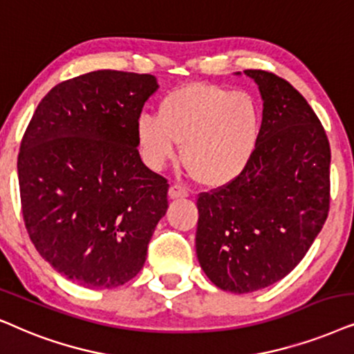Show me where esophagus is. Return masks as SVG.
Instances as JSON below:
<instances>
[{"mask_svg":"<svg viewBox=\"0 0 354 354\" xmlns=\"http://www.w3.org/2000/svg\"><path fill=\"white\" fill-rule=\"evenodd\" d=\"M169 196H171V198H183V196H188V190L185 187L174 183V185L169 188Z\"/></svg>","mask_w":354,"mask_h":354,"instance_id":"obj_1","label":"esophagus"}]
</instances>
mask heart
Masks as SVG:
<instances>
[{"label":"heart","mask_w":354,"mask_h":354,"mask_svg":"<svg viewBox=\"0 0 354 354\" xmlns=\"http://www.w3.org/2000/svg\"><path fill=\"white\" fill-rule=\"evenodd\" d=\"M257 100L227 87L194 82L160 99L158 115L136 120V141L145 162L166 166L182 145V162L196 182L221 187L244 172L260 138Z\"/></svg>","instance_id":"b5f03b06"}]
</instances>
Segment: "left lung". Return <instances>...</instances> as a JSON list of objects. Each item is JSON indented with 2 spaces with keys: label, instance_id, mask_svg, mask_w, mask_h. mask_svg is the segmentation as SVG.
I'll return each mask as SVG.
<instances>
[{
  "label": "left lung",
  "instance_id": "1",
  "mask_svg": "<svg viewBox=\"0 0 354 354\" xmlns=\"http://www.w3.org/2000/svg\"><path fill=\"white\" fill-rule=\"evenodd\" d=\"M263 99L259 145L244 172L198 195L196 257L224 291L279 281L304 259L330 209V143L299 91L245 70Z\"/></svg>",
  "mask_w": 354,
  "mask_h": 354
}]
</instances>
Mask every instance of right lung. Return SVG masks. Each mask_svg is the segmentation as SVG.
Segmentation results:
<instances>
[{
    "label": "right lung",
    "mask_w": 354,
    "mask_h": 354,
    "mask_svg": "<svg viewBox=\"0 0 354 354\" xmlns=\"http://www.w3.org/2000/svg\"><path fill=\"white\" fill-rule=\"evenodd\" d=\"M153 75L100 70L63 81L37 105L17 156L32 244L84 288L125 284L143 268L169 206L167 178L143 164L136 120Z\"/></svg>",
    "instance_id": "right-lung-1"
}]
</instances>
